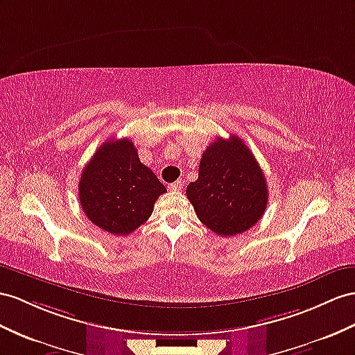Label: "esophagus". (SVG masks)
<instances>
[{"label":"esophagus","mask_w":355,"mask_h":355,"mask_svg":"<svg viewBox=\"0 0 355 355\" xmlns=\"http://www.w3.org/2000/svg\"><path fill=\"white\" fill-rule=\"evenodd\" d=\"M184 187V181L183 180H177L175 183H171L169 184V190H172V192H178V190H181Z\"/></svg>","instance_id":"34e87169"}]
</instances>
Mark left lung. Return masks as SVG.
Instances as JSON below:
<instances>
[{"label": "left lung", "instance_id": "8db88e82", "mask_svg": "<svg viewBox=\"0 0 355 355\" xmlns=\"http://www.w3.org/2000/svg\"><path fill=\"white\" fill-rule=\"evenodd\" d=\"M186 195L207 228L231 237L258 223L267 208L268 187L248 145L231 135L208 145L198 180L187 186Z\"/></svg>", "mask_w": 355, "mask_h": 355}]
</instances>
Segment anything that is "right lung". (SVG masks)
<instances>
[{"instance_id": "obj_1", "label": "right lung", "mask_w": 355, "mask_h": 355, "mask_svg": "<svg viewBox=\"0 0 355 355\" xmlns=\"http://www.w3.org/2000/svg\"><path fill=\"white\" fill-rule=\"evenodd\" d=\"M166 192L154 172L141 163L127 138L98 147L79 180V202L100 230L127 235L148 220L154 202Z\"/></svg>"}]
</instances>
